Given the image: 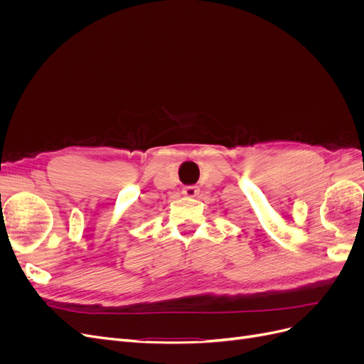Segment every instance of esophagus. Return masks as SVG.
<instances>
[{
  "label": "esophagus",
  "instance_id": "1",
  "mask_svg": "<svg viewBox=\"0 0 364 364\" xmlns=\"http://www.w3.org/2000/svg\"><path fill=\"white\" fill-rule=\"evenodd\" d=\"M182 194L186 196V197H196L197 194H199V188L194 185H190V186H185V188L182 190Z\"/></svg>",
  "mask_w": 364,
  "mask_h": 364
}]
</instances>
